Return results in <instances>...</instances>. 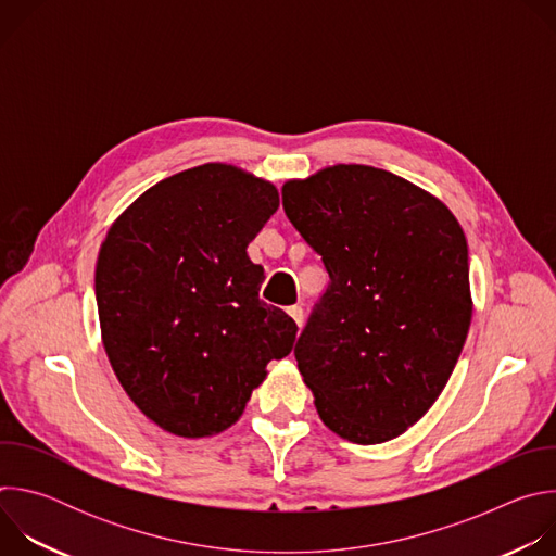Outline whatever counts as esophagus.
<instances>
[{
	"mask_svg": "<svg viewBox=\"0 0 556 556\" xmlns=\"http://www.w3.org/2000/svg\"><path fill=\"white\" fill-rule=\"evenodd\" d=\"M288 314L292 316L294 324H296L299 328L303 326V307H301V305H292V307H288Z\"/></svg>",
	"mask_w": 556,
	"mask_h": 556,
	"instance_id": "obj_1",
	"label": "esophagus"
}]
</instances>
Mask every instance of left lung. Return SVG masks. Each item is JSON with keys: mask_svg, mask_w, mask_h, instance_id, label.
Wrapping results in <instances>:
<instances>
[{"mask_svg": "<svg viewBox=\"0 0 556 556\" xmlns=\"http://www.w3.org/2000/svg\"><path fill=\"white\" fill-rule=\"evenodd\" d=\"M281 198L330 275L294 345L316 412L356 444L399 438L438 401L468 334L462 226L420 187L365 165L290 180Z\"/></svg>", "mask_w": 556, "mask_h": 556, "instance_id": "obj_1", "label": "left lung"}]
</instances>
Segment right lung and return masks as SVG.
Listing matches in <instances>:
<instances>
[{
    "instance_id": "obj_1",
    "label": "right lung",
    "mask_w": 556,
    "mask_h": 556,
    "mask_svg": "<svg viewBox=\"0 0 556 556\" xmlns=\"http://www.w3.org/2000/svg\"><path fill=\"white\" fill-rule=\"evenodd\" d=\"M277 206L270 182L208 163L147 189L105 237L108 358L134 405L174 435L230 427L294 345L296 324L260 299L264 268L247 255Z\"/></svg>"
}]
</instances>
